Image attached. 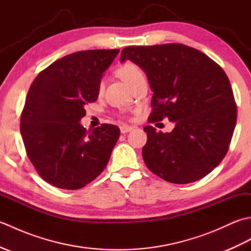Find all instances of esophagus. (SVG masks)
<instances>
[{
	"mask_svg": "<svg viewBox=\"0 0 251 251\" xmlns=\"http://www.w3.org/2000/svg\"><path fill=\"white\" fill-rule=\"evenodd\" d=\"M121 132L122 134H126V132H129L132 128H134V127H131V126H128V125H122L121 127Z\"/></svg>",
	"mask_w": 251,
	"mask_h": 251,
	"instance_id": "1",
	"label": "esophagus"
}]
</instances>
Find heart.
<instances>
[{
  "label": "heart",
  "instance_id": "obj_1",
  "mask_svg": "<svg viewBox=\"0 0 251 251\" xmlns=\"http://www.w3.org/2000/svg\"><path fill=\"white\" fill-rule=\"evenodd\" d=\"M116 74L117 76L122 78L128 86L130 87L132 84H134L138 78L143 76V74L140 70V68L137 65H135L134 62H129L127 61L125 63H123L119 68L116 69ZM102 88V85H99V90Z\"/></svg>",
  "mask_w": 251,
  "mask_h": 251
}]
</instances>
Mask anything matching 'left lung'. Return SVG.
<instances>
[{
    "mask_svg": "<svg viewBox=\"0 0 251 251\" xmlns=\"http://www.w3.org/2000/svg\"><path fill=\"white\" fill-rule=\"evenodd\" d=\"M146 72L153 92L149 122L167 117L172 132L148 125L142 149L147 167L165 181L185 184L204 178L221 163L236 125L237 108L222 68L183 44L128 46L121 61Z\"/></svg>",
    "mask_w": 251,
    "mask_h": 251,
    "instance_id": "1",
    "label": "left lung"
}]
</instances>
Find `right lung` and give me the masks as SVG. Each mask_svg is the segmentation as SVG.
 Segmentation results:
<instances>
[{"instance_id":"add662e5","label":"right lung","mask_w":251,"mask_h":251,"mask_svg":"<svg viewBox=\"0 0 251 251\" xmlns=\"http://www.w3.org/2000/svg\"><path fill=\"white\" fill-rule=\"evenodd\" d=\"M120 50H82L52 62L37 74L25 98L20 132L26 155L40 177L77 190L103 172L120 137L115 125L87 131L85 105L97 100L103 72Z\"/></svg>"}]
</instances>
